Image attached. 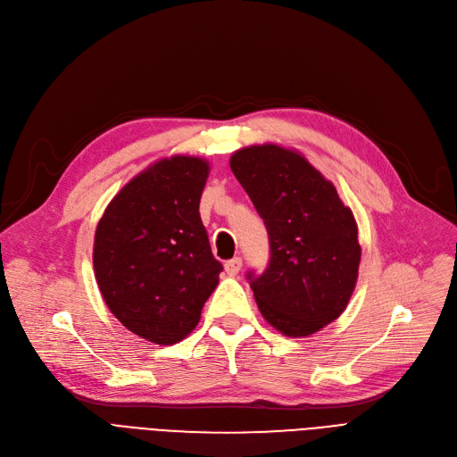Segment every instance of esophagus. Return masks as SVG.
<instances>
[{"label": "esophagus", "mask_w": 457, "mask_h": 457, "mask_svg": "<svg viewBox=\"0 0 457 457\" xmlns=\"http://www.w3.org/2000/svg\"><path fill=\"white\" fill-rule=\"evenodd\" d=\"M240 268H242V259H240V257H235V259H231V261H228V262L224 264L226 273L231 275V277H235V275L240 271Z\"/></svg>", "instance_id": "34e87169"}]
</instances>
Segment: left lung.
I'll return each mask as SVG.
<instances>
[{
	"label": "left lung",
	"instance_id": "1",
	"mask_svg": "<svg viewBox=\"0 0 457 457\" xmlns=\"http://www.w3.org/2000/svg\"><path fill=\"white\" fill-rule=\"evenodd\" d=\"M270 238V264L247 280L262 317L287 337H308L346 308L359 275L357 222L336 186L297 151L250 145L229 158Z\"/></svg>",
	"mask_w": 457,
	"mask_h": 457
}]
</instances>
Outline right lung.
Masks as SVG:
<instances>
[{
    "label": "right lung",
    "mask_w": 457,
    "mask_h": 457,
    "mask_svg": "<svg viewBox=\"0 0 457 457\" xmlns=\"http://www.w3.org/2000/svg\"><path fill=\"white\" fill-rule=\"evenodd\" d=\"M210 162L162 158L123 186L95 233L93 264L111 313L135 336L170 346L196 328L219 284L198 205Z\"/></svg>",
    "instance_id": "1"
}]
</instances>
